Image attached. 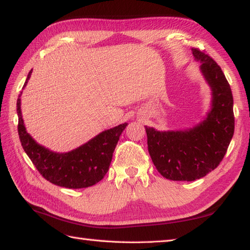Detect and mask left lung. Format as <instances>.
Wrapping results in <instances>:
<instances>
[{"label":"left lung","instance_id":"obj_1","mask_svg":"<svg viewBox=\"0 0 250 250\" xmlns=\"http://www.w3.org/2000/svg\"><path fill=\"white\" fill-rule=\"evenodd\" d=\"M191 52L211 88L210 108L204 119L183 130L158 131L145 125L153 164L172 181H195L215 169L234 133L233 97L222 68L204 52Z\"/></svg>","mask_w":250,"mask_h":250}]
</instances>
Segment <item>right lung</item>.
I'll return each mask as SVG.
<instances>
[{"instance_id": "add662e5", "label": "right lung", "mask_w": 250, "mask_h": 250, "mask_svg": "<svg viewBox=\"0 0 250 250\" xmlns=\"http://www.w3.org/2000/svg\"><path fill=\"white\" fill-rule=\"evenodd\" d=\"M28 72L23 88L31 78ZM21 95L17 100L18 133L23 149L45 180L67 188H89L101 181L111 165L113 152L126 123L99 133L90 141L68 152H55L38 144L27 133L22 118Z\"/></svg>"}]
</instances>
